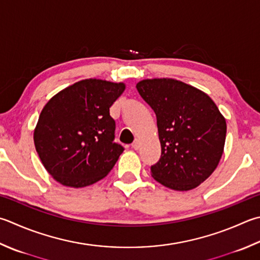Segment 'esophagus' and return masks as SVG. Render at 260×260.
Returning <instances> with one entry per match:
<instances>
[{"label":"esophagus","instance_id":"1","mask_svg":"<svg viewBox=\"0 0 260 260\" xmlns=\"http://www.w3.org/2000/svg\"><path fill=\"white\" fill-rule=\"evenodd\" d=\"M132 148H134V149H138L139 148V147H140V143H139V140L138 139H136L135 141H134V143H132Z\"/></svg>","mask_w":260,"mask_h":260}]
</instances>
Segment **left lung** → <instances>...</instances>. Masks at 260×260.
Masks as SVG:
<instances>
[{
	"label": "left lung",
	"instance_id": "8db88e82",
	"mask_svg": "<svg viewBox=\"0 0 260 260\" xmlns=\"http://www.w3.org/2000/svg\"><path fill=\"white\" fill-rule=\"evenodd\" d=\"M136 87L157 119L161 154L150 166L153 178L178 191L198 187L223 154L226 122L218 107L204 91L175 79H146Z\"/></svg>",
	"mask_w": 260,
	"mask_h": 260
}]
</instances>
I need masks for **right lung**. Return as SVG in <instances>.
<instances>
[{"label": "right lung", "mask_w": 260, "mask_h": 260, "mask_svg": "<svg viewBox=\"0 0 260 260\" xmlns=\"http://www.w3.org/2000/svg\"><path fill=\"white\" fill-rule=\"evenodd\" d=\"M125 89L122 82L85 79L47 102L34 131L44 168L66 187L82 188L109 174L123 146L114 143L110 107Z\"/></svg>", "instance_id": "add662e5"}]
</instances>
